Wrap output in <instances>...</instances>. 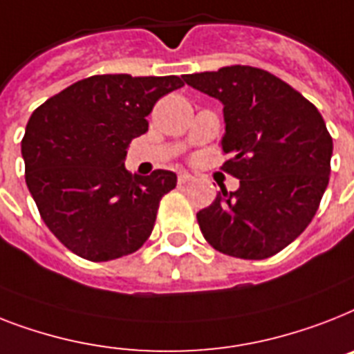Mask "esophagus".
I'll use <instances>...</instances> for the list:
<instances>
[{
    "mask_svg": "<svg viewBox=\"0 0 354 354\" xmlns=\"http://www.w3.org/2000/svg\"><path fill=\"white\" fill-rule=\"evenodd\" d=\"M192 180H194V176L189 174V172H180V174H178V183H180V185L192 182Z\"/></svg>",
    "mask_w": 354,
    "mask_h": 354,
    "instance_id": "obj_1",
    "label": "esophagus"
}]
</instances>
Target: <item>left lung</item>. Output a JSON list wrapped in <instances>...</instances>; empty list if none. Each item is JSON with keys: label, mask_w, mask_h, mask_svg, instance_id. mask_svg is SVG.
Listing matches in <instances>:
<instances>
[{"label": "left lung", "mask_w": 354, "mask_h": 354, "mask_svg": "<svg viewBox=\"0 0 354 354\" xmlns=\"http://www.w3.org/2000/svg\"><path fill=\"white\" fill-rule=\"evenodd\" d=\"M183 82L223 105L229 154L240 180L198 212L207 242L243 260H263L295 242L317 214L329 183L333 138L311 102L274 74L247 65L185 74Z\"/></svg>", "instance_id": "obj_1"}]
</instances>
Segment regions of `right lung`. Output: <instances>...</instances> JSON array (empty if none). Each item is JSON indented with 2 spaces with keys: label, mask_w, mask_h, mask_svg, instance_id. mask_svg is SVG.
Here are the masks:
<instances>
[{
  "label": "right lung",
  "mask_w": 354,
  "mask_h": 354,
  "mask_svg": "<svg viewBox=\"0 0 354 354\" xmlns=\"http://www.w3.org/2000/svg\"><path fill=\"white\" fill-rule=\"evenodd\" d=\"M180 87L178 76L102 74L32 112L21 140L25 182L45 225L74 254L109 261L147 242L176 174L132 176L123 162L129 143L149 131L154 103Z\"/></svg>",
  "instance_id": "1"
}]
</instances>
